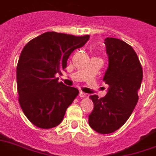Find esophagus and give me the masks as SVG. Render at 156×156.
I'll use <instances>...</instances> for the list:
<instances>
[{"instance_id":"obj_1","label":"esophagus","mask_w":156,"mask_h":156,"mask_svg":"<svg viewBox=\"0 0 156 156\" xmlns=\"http://www.w3.org/2000/svg\"><path fill=\"white\" fill-rule=\"evenodd\" d=\"M79 95L80 97H83H83L87 96V94H86V93H84V92H83V91H80L79 92Z\"/></svg>"}]
</instances>
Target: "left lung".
<instances>
[{"instance_id":"8db88e82","label":"left lung","mask_w":156,"mask_h":156,"mask_svg":"<svg viewBox=\"0 0 156 156\" xmlns=\"http://www.w3.org/2000/svg\"><path fill=\"white\" fill-rule=\"evenodd\" d=\"M108 67L103 80L109 85L106 96L90 98L94 109L89 114V125L102 134L114 133L129 119L138 102L137 91L143 79V70L135 50L124 41L106 38Z\"/></svg>"}]
</instances>
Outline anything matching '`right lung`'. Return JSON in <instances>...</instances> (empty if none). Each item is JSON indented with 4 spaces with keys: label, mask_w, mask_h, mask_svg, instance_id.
I'll return each mask as SVG.
<instances>
[{
    "label": "right lung",
    "mask_w": 156,
    "mask_h": 156,
    "mask_svg": "<svg viewBox=\"0 0 156 156\" xmlns=\"http://www.w3.org/2000/svg\"><path fill=\"white\" fill-rule=\"evenodd\" d=\"M89 38L50 31L30 40L23 49L16 68L19 102L37 127L58 126L78 95V89L58 82L56 76L62 75L70 54Z\"/></svg>",
    "instance_id": "add662e5"
}]
</instances>
